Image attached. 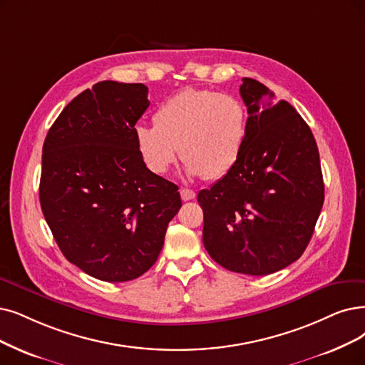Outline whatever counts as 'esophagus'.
Listing matches in <instances>:
<instances>
[{
	"instance_id": "1",
	"label": "esophagus",
	"mask_w": 365,
	"mask_h": 365,
	"mask_svg": "<svg viewBox=\"0 0 365 365\" xmlns=\"http://www.w3.org/2000/svg\"><path fill=\"white\" fill-rule=\"evenodd\" d=\"M180 195H181V199H182L184 202L192 200V199H195V196H196V193H195L193 190H190V188H181Z\"/></svg>"
}]
</instances>
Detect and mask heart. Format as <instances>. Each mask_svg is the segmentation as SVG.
Returning <instances> with one entry per match:
<instances>
[{"mask_svg":"<svg viewBox=\"0 0 365 365\" xmlns=\"http://www.w3.org/2000/svg\"><path fill=\"white\" fill-rule=\"evenodd\" d=\"M153 123L154 127H135L136 148L150 172L166 173L180 148L188 177L215 181L227 175L240 160L249 113L237 97L187 88L160 103Z\"/></svg>","mask_w":365,"mask_h":365,"instance_id":"heart-1","label":"heart"}]
</instances>
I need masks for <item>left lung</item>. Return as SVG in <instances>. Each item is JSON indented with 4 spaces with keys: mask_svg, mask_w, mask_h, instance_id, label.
Instances as JSON below:
<instances>
[{
    "mask_svg": "<svg viewBox=\"0 0 365 365\" xmlns=\"http://www.w3.org/2000/svg\"><path fill=\"white\" fill-rule=\"evenodd\" d=\"M240 93L247 138L233 169L197 195L203 245L229 271L267 275L304 253L325 187L314 136L295 108L250 78Z\"/></svg>",
    "mask_w": 365,
    "mask_h": 365,
    "instance_id": "8db88e82",
    "label": "left lung"
}]
</instances>
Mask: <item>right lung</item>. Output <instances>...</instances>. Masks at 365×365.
Returning <instances> with one entry per match:
<instances>
[{
	"mask_svg": "<svg viewBox=\"0 0 365 365\" xmlns=\"http://www.w3.org/2000/svg\"><path fill=\"white\" fill-rule=\"evenodd\" d=\"M147 97L143 83L101 81L70 101L43 143L38 195L52 235L68 262L109 283L155 264L181 208L178 185L136 148Z\"/></svg>",
	"mask_w": 365,
	"mask_h": 365,
	"instance_id": "add662e5",
	"label": "right lung"
}]
</instances>
